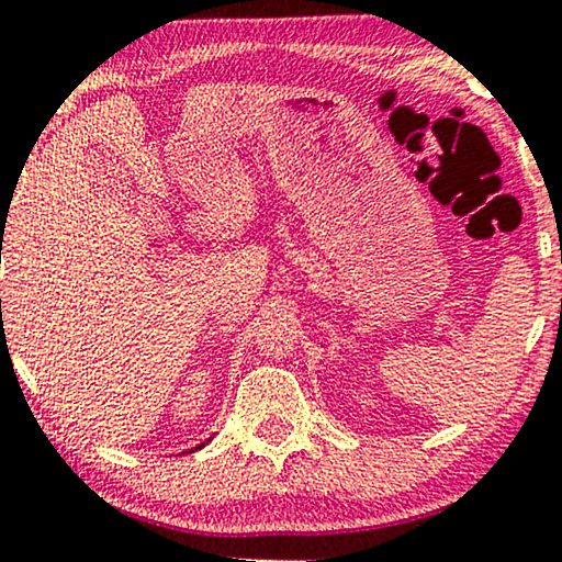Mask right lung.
<instances>
[{
    "label": "right lung",
    "mask_w": 562,
    "mask_h": 562,
    "mask_svg": "<svg viewBox=\"0 0 562 562\" xmlns=\"http://www.w3.org/2000/svg\"><path fill=\"white\" fill-rule=\"evenodd\" d=\"M206 442H210V440H206ZM202 448H204V442H202V445H196V448H191L189 452H194V450H202Z\"/></svg>",
    "instance_id": "1"
}]
</instances>
